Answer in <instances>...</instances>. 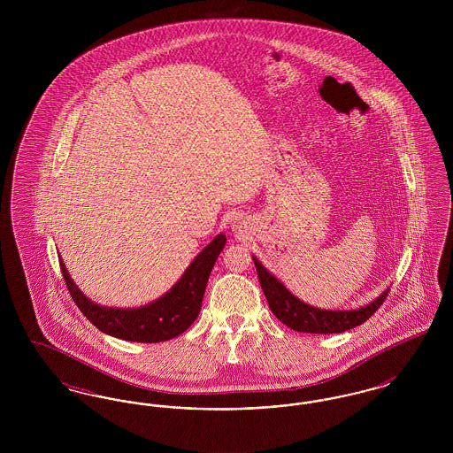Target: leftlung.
Instances as JSON below:
<instances>
[{"instance_id": "8db88e82", "label": "left lung", "mask_w": 453, "mask_h": 453, "mask_svg": "<svg viewBox=\"0 0 453 453\" xmlns=\"http://www.w3.org/2000/svg\"><path fill=\"white\" fill-rule=\"evenodd\" d=\"M259 285L268 301L272 312L277 319L299 333H314V334H333L343 333L355 326L365 323L366 319L384 303L388 290L379 296L365 307L351 309V311H324L312 307L305 302L299 301L294 294L287 290V287L279 279H275L257 257H253Z\"/></svg>"}]
</instances>
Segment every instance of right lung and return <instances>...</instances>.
I'll return each instance as SVG.
<instances>
[{"mask_svg": "<svg viewBox=\"0 0 453 453\" xmlns=\"http://www.w3.org/2000/svg\"><path fill=\"white\" fill-rule=\"evenodd\" d=\"M226 246V236L219 234L190 263L181 279L159 299L137 309L102 307L89 301L71 280L61 259V272L67 290L87 316L88 321L102 333L126 342L159 343L181 334L194 324L205 294V287L217 257Z\"/></svg>", "mask_w": 453, "mask_h": 453, "instance_id": "obj_1", "label": "right lung"}]
</instances>
